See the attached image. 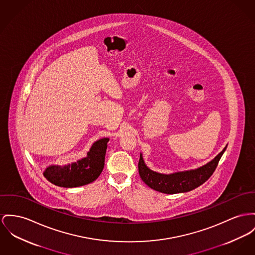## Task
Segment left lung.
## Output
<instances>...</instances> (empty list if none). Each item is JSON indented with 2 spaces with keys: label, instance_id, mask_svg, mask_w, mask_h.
<instances>
[{
  "label": "left lung",
  "instance_id": "left-lung-1",
  "mask_svg": "<svg viewBox=\"0 0 255 255\" xmlns=\"http://www.w3.org/2000/svg\"><path fill=\"white\" fill-rule=\"evenodd\" d=\"M226 147L208 163L195 169L179 171L171 174H162L150 169L144 159L142 153H140V159L138 162V171L142 181L156 191L175 194L181 192H187L204 184L214 173L217 168L221 155L225 152Z\"/></svg>",
  "mask_w": 255,
  "mask_h": 255
}]
</instances>
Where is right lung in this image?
<instances>
[{
	"mask_svg": "<svg viewBox=\"0 0 255 255\" xmlns=\"http://www.w3.org/2000/svg\"><path fill=\"white\" fill-rule=\"evenodd\" d=\"M108 137H104L93 143L87 156L67 165H49L43 172V176L55 186L77 187L85 186L96 181L102 174L107 149Z\"/></svg>",
	"mask_w": 255,
	"mask_h": 255,
	"instance_id": "add662e5",
	"label": "right lung"
}]
</instances>
